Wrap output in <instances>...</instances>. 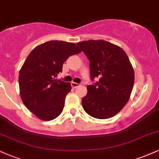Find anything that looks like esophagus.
I'll use <instances>...</instances> for the list:
<instances>
[{
    "mask_svg": "<svg viewBox=\"0 0 159 159\" xmlns=\"http://www.w3.org/2000/svg\"><path fill=\"white\" fill-rule=\"evenodd\" d=\"M71 85H72V88H74V89L77 88L78 87H79V86H80L79 84L75 83V82H72V83H71Z\"/></svg>",
    "mask_w": 159,
    "mask_h": 159,
    "instance_id": "obj_1",
    "label": "esophagus"
}]
</instances>
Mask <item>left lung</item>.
Segmentation results:
<instances>
[{
  "instance_id": "8db88e82",
  "label": "left lung",
  "mask_w": 159,
  "mask_h": 159,
  "mask_svg": "<svg viewBox=\"0 0 159 159\" xmlns=\"http://www.w3.org/2000/svg\"><path fill=\"white\" fill-rule=\"evenodd\" d=\"M77 45L90 61L91 79H99L87 87L81 100L84 110L97 119L112 117L130 98L134 81L132 63L123 48L105 40L82 41Z\"/></svg>"
}]
</instances>
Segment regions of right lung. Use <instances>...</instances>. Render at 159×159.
Instances as JSON below:
<instances>
[{"instance_id":"right-lung-1","label":"right lung","mask_w":159,"mask_h":159,"mask_svg":"<svg viewBox=\"0 0 159 159\" xmlns=\"http://www.w3.org/2000/svg\"><path fill=\"white\" fill-rule=\"evenodd\" d=\"M80 52L73 43L52 40L36 46L27 56L19 72L20 95L24 105L39 120H52L63 111L72 86L54 78L68 57Z\"/></svg>"}]
</instances>
